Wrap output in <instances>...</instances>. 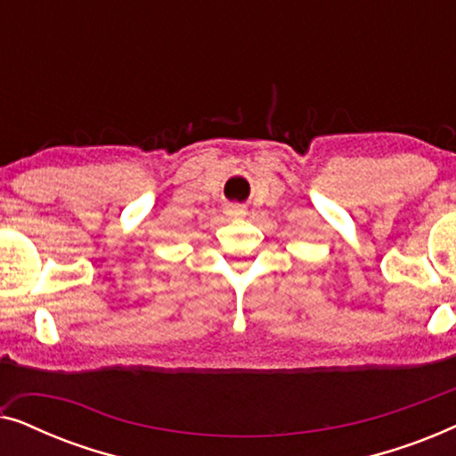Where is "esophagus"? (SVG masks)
<instances>
[{"mask_svg":"<svg viewBox=\"0 0 456 456\" xmlns=\"http://www.w3.org/2000/svg\"><path fill=\"white\" fill-rule=\"evenodd\" d=\"M226 214H228V217H245L247 209L242 208V205H228Z\"/></svg>","mask_w":456,"mask_h":456,"instance_id":"obj_1","label":"esophagus"}]
</instances>
